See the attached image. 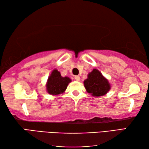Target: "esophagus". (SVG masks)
Wrapping results in <instances>:
<instances>
[{"instance_id": "obj_1", "label": "esophagus", "mask_w": 149, "mask_h": 149, "mask_svg": "<svg viewBox=\"0 0 149 149\" xmlns=\"http://www.w3.org/2000/svg\"><path fill=\"white\" fill-rule=\"evenodd\" d=\"M74 79L77 81H80V77H79V76H75L74 77Z\"/></svg>"}]
</instances>
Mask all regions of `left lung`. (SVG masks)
Segmentation results:
<instances>
[{"instance_id": "left-lung-1", "label": "left lung", "mask_w": 149, "mask_h": 149, "mask_svg": "<svg viewBox=\"0 0 149 149\" xmlns=\"http://www.w3.org/2000/svg\"><path fill=\"white\" fill-rule=\"evenodd\" d=\"M86 91L95 97L105 95L111 86L107 78L97 69H93L87 74V78L84 81Z\"/></svg>"}]
</instances>
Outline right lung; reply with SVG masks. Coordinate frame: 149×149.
<instances>
[{
  "label": "right lung",
  "mask_w": 149,
  "mask_h": 149,
  "mask_svg": "<svg viewBox=\"0 0 149 149\" xmlns=\"http://www.w3.org/2000/svg\"><path fill=\"white\" fill-rule=\"evenodd\" d=\"M70 82H71L70 78L62 77L60 72L56 69H54L47 78L45 84L46 91L53 96L61 95L65 91Z\"/></svg>",
  "instance_id": "right-lung-1"
}]
</instances>
